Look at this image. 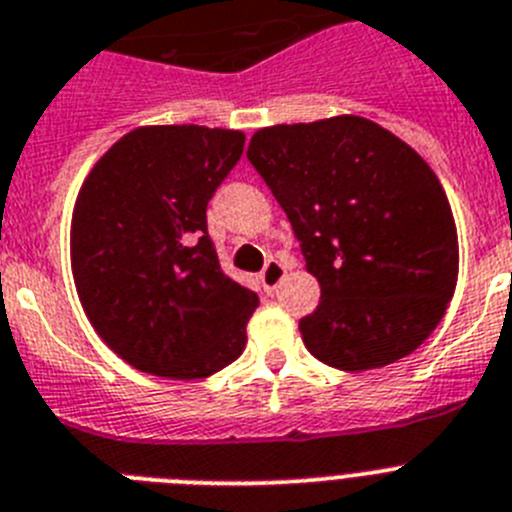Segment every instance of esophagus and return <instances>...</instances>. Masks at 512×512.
Wrapping results in <instances>:
<instances>
[{"mask_svg": "<svg viewBox=\"0 0 512 512\" xmlns=\"http://www.w3.org/2000/svg\"><path fill=\"white\" fill-rule=\"evenodd\" d=\"M283 275H286V265H283V262H278V260L265 262V268H262V273H260V281H262V286H265V291L273 293L275 288L281 286Z\"/></svg>", "mask_w": 512, "mask_h": 512, "instance_id": "esophagus-1", "label": "esophagus"}]
</instances>
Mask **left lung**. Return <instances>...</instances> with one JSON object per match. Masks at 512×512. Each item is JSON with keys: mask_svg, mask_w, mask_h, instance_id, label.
Listing matches in <instances>:
<instances>
[{"mask_svg": "<svg viewBox=\"0 0 512 512\" xmlns=\"http://www.w3.org/2000/svg\"><path fill=\"white\" fill-rule=\"evenodd\" d=\"M247 157L322 288L299 322L306 350L358 373L420 348L459 281L456 221L430 164L361 115L260 128Z\"/></svg>", "mask_w": 512, "mask_h": 512, "instance_id": "1", "label": "left lung"}]
</instances>
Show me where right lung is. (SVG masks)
<instances>
[{
  "instance_id": "add662e5",
  "label": "right lung",
  "mask_w": 512,
  "mask_h": 512,
  "mask_svg": "<svg viewBox=\"0 0 512 512\" xmlns=\"http://www.w3.org/2000/svg\"><path fill=\"white\" fill-rule=\"evenodd\" d=\"M244 133L139 126L95 162L71 211L79 304L102 342L139 371L198 381L237 361L257 293L221 270L206 206Z\"/></svg>"
}]
</instances>
